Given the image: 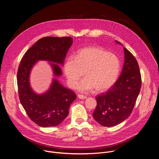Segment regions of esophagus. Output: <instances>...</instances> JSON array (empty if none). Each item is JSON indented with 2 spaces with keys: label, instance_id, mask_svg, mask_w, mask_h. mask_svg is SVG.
Here are the masks:
<instances>
[{
  "label": "esophagus",
  "instance_id": "esophagus-1",
  "mask_svg": "<svg viewBox=\"0 0 159 159\" xmlns=\"http://www.w3.org/2000/svg\"><path fill=\"white\" fill-rule=\"evenodd\" d=\"M77 96H78V98H79V99H85L87 98V96H83V95H81V94H78Z\"/></svg>",
  "mask_w": 159,
  "mask_h": 159
}]
</instances>
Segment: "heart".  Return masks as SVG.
Listing matches in <instances>:
<instances>
[{
    "label": "heart",
    "instance_id": "b5f03b06",
    "mask_svg": "<svg viewBox=\"0 0 159 159\" xmlns=\"http://www.w3.org/2000/svg\"><path fill=\"white\" fill-rule=\"evenodd\" d=\"M64 73L67 84L74 88L77 85L81 92H89L94 88L96 92H103L116 82L120 69V61L116 55L98 47L80 50L76 57H69L64 64Z\"/></svg>",
    "mask_w": 159,
    "mask_h": 159
}]
</instances>
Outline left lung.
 <instances>
[{"instance_id": "left-lung-1", "label": "left lung", "mask_w": 159, "mask_h": 159, "mask_svg": "<svg viewBox=\"0 0 159 159\" xmlns=\"http://www.w3.org/2000/svg\"><path fill=\"white\" fill-rule=\"evenodd\" d=\"M124 52L120 77L107 92L96 98L97 106L93 116L104 126H114L125 121L131 113L140 91L142 77L137 60L126 48Z\"/></svg>"}]
</instances>
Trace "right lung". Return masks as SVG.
I'll list each match as a JSON object with an SVG mask.
<instances>
[{"mask_svg": "<svg viewBox=\"0 0 159 159\" xmlns=\"http://www.w3.org/2000/svg\"><path fill=\"white\" fill-rule=\"evenodd\" d=\"M71 37L47 36L39 39L28 50L19 65L17 82L20 102L29 118L41 127L56 126L69 115L70 104L76 95L54 79L48 92L38 95L31 89L29 77L38 60H48L63 65L66 53L72 44ZM56 76L61 75L59 65L52 63Z\"/></svg>", "mask_w": 159, "mask_h": 159, "instance_id": "1", "label": "right lung"}]
</instances>
